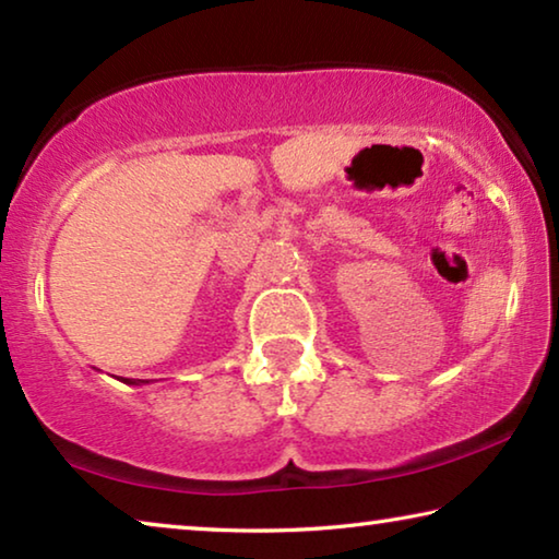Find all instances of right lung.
<instances>
[{
  "instance_id": "add662e5",
  "label": "right lung",
  "mask_w": 559,
  "mask_h": 559,
  "mask_svg": "<svg viewBox=\"0 0 559 559\" xmlns=\"http://www.w3.org/2000/svg\"><path fill=\"white\" fill-rule=\"evenodd\" d=\"M122 382H126V384H143L145 380H138V382L135 380H122Z\"/></svg>"
}]
</instances>
